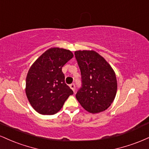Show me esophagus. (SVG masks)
Segmentation results:
<instances>
[{
	"instance_id": "esophagus-1",
	"label": "esophagus",
	"mask_w": 149,
	"mask_h": 149,
	"mask_svg": "<svg viewBox=\"0 0 149 149\" xmlns=\"http://www.w3.org/2000/svg\"><path fill=\"white\" fill-rule=\"evenodd\" d=\"M70 88H71V89H72L73 92H75V88H76V87H75L74 83H72V84L70 85Z\"/></svg>"
}]
</instances>
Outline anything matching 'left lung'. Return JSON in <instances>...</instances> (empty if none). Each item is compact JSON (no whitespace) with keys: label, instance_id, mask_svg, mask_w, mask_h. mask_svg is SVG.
Returning a JSON list of instances; mask_svg holds the SVG:
<instances>
[{"label":"left lung","instance_id":"1","mask_svg":"<svg viewBox=\"0 0 149 149\" xmlns=\"http://www.w3.org/2000/svg\"><path fill=\"white\" fill-rule=\"evenodd\" d=\"M75 57L82 79V88L76 95L77 100L91 113L104 111L113 103L117 92L115 71L94 50L76 51Z\"/></svg>","mask_w":149,"mask_h":149}]
</instances>
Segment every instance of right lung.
Here are the masks:
<instances>
[{
  "label": "right lung",
  "mask_w": 149,
  "mask_h": 149,
  "mask_svg": "<svg viewBox=\"0 0 149 149\" xmlns=\"http://www.w3.org/2000/svg\"><path fill=\"white\" fill-rule=\"evenodd\" d=\"M69 49L51 47L34 61L26 79V95L31 107L42 115L60 111L73 92L65 83L63 66L72 59Z\"/></svg>",
  "instance_id": "add662e5"
}]
</instances>
